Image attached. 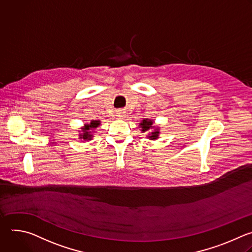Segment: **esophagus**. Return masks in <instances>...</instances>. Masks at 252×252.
Returning a JSON list of instances; mask_svg holds the SVG:
<instances>
[{"mask_svg":"<svg viewBox=\"0 0 252 252\" xmlns=\"http://www.w3.org/2000/svg\"><path fill=\"white\" fill-rule=\"evenodd\" d=\"M119 119H122V118H124L125 117V113L124 112H122V111H119V112H117V115H116Z\"/></svg>","mask_w":252,"mask_h":252,"instance_id":"esophagus-1","label":"esophagus"}]
</instances>
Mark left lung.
Returning a JSON list of instances; mask_svg holds the SVG:
<instances>
[{
    "label": "left lung",
    "instance_id": "left-lung-1",
    "mask_svg": "<svg viewBox=\"0 0 252 252\" xmlns=\"http://www.w3.org/2000/svg\"><path fill=\"white\" fill-rule=\"evenodd\" d=\"M139 127L141 128V132H147L149 130H152V132H150L147 135V138H149L150 140H157L159 138L160 135V127L159 126H155L154 125V120L152 119H143L140 123H139Z\"/></svg>",
    "mask_w": 252,
    "mask_h": 252
}]
</instances>
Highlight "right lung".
I'll return each mask as SVG.
<instances>
[{"mask_svg":"<svg viewBox=\"0 0 252 252\" xmlns=\"http://www.w3.org/2000/svg\"><path fill=\"white\" fill-rule=\"evenodd\" d=\"M101 124V122H100V120H91L90 123H85L81 128L80 130L78 131L79 134H78V138L80 140H84V141H90L92 140V138L94 137L93 134H94V130Z\"/></svg>","mask_w":252,"mask_h":252,"instance_id":"obj_1","label":"right lung"}]
</instances>
